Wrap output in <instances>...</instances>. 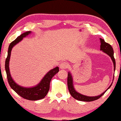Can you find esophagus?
Instances as JSON below:
<instances>
[{"label":"esophagus","instance_id":"obj_1","mask_svg":"<svg viewBox=\"0 0 121 121\" xmlns=\"http://www.w3.org/2000/svg\"><path fill=\"white\" fill-rule=\"evenodd\" d=\"M68 64L65 62H63L59 64V68L60 69H65L68 67Z\"/></svg>","mask_w":121,"mask_h":121}]
</instances>
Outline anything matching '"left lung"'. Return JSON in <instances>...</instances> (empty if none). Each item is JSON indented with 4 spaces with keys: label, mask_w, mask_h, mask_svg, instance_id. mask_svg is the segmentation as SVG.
I'll return each mask as SVG.
<instances>
[{
    "label": "left lung",
    "mask_w": 121,
    "mask_h": 121,
    "mask_svg": "<svg viewBox=\"0 0 121 121\" xmlns=\"http://www.w3.org/2000/svg\"><path fill=\"white\" fill-rule=\"evenodd\" d=\"M100 50H102L103 52H104L106 54H107L109 56L111 57L113 63L114 64V70L115 71V60L114 57V51L113 49L112 48L111 45H110L108 43H106L105 41V40L104 39H102L101 38L100 39ZM114 80V79H113ZM73 78L72 76L71 73L68 72V77H67V86H68V89L69 90V92L71 95V96H72L74 98L80 101H92L97 100L99 98L103 96V95L105 94V93L107 91V90L111 87L112 84L113 83L110 85L108 88L107 89V90H106L104 92L102 93L101 95H99L98 96H94V97H89V96H86L85 95H83L80 93L78 92L77 91L75 90L73 86Z\"/></svg>",
    "instance_id": "obj_1"
}]
</instances>
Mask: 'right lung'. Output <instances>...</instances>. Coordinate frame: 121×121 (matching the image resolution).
I'll list each match as a JSON object with an SVG mask.
<instances>
[{
	"label": "right lung",
	"instance_id": "right-lung-1",
	"mask_svg": "<svg viewBox=\"0 0 121 121\" xmlns=\"http://www.w3.org/2000/svg\"><path fill=\"white\" fill-rule=\"evenodd\" d=\"M31 33V31H27L23 33L10 43L8 47L7 57L5 61V70L8 83L14 91H15L18 95L25 99L30 100H37L44 98L48 94L50 88V82L51 80L52 77L59 72V67H56L55 68L51 69L42 78L39 84L31 88L23 87L17 84L13 80L10 75L9 68V59L10 55H11L10 53H11L13 47L19 42H20L23 39V38L26 37Z\"/></svg>",
	"mask_w": 121,
	"mask_h": 121
}]
</instances>
